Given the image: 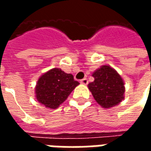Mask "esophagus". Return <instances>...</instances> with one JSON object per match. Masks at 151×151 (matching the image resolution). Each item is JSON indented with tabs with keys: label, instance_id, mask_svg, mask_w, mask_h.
Segmentation results:
<instances>
[{
	"label": "esophagus",
	"instance_id": "esophagus-1",
	"mask_svg": "<svg viewBox=\"0 0 151 151\" xmlns=\"http://www.w3.org/2000/svg\"><path fill=\"white\" fill-rule=\"evenodd\" d=\"M80 82H81L82 84L86 85V84L88 83V80H87V78H83V79H82L81 81H80Z\"/></svg>",
	"mask_w": 151,
	"mask_h": 151
}]
</instances>
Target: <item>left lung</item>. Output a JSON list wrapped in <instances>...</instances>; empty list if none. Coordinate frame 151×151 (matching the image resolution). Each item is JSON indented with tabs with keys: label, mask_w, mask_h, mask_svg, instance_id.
<instances>
[{
	"label": "left lung",
	"mask_w": 151,
	"mask_h": 151,
	"mask_svg": "<svg viewBox=\"0 0 151 151\" xmlns=\"http://www.w3.org/2000/svg\"><path fill=\"white\" fill-rule=\"evenodd\" d=\"M94 82L88 87L99 104L108 108L120 104L124 99V86L119 73L110 66L104 65L93 73Z\"/></svg>",
	"instance_id": "obj_1"
}]
</instances>
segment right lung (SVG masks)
Returning <instances> with one entry per match:
<instances>
[{
    "instance_id": "1",
    "label": "right lung",
    "mask_w": 151,
    "mask_h": 151,
    "mask_svg": "<svg viewBox=\"0 0 151 151\" xmlns=\"http://www.w3.org/2000/svg\"><path fill=\"white\" fill-rule=\"evenodd\" d=\"M78 84L72 74L54 68L38 80L35 88L36 99L47 108L55 109L68 98Z\"/></svg>"
}]
</instances>
